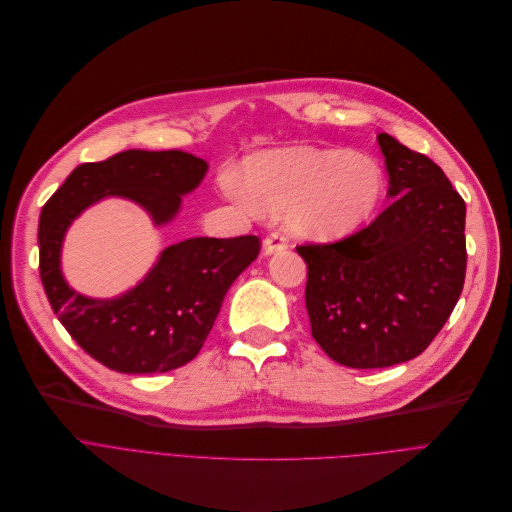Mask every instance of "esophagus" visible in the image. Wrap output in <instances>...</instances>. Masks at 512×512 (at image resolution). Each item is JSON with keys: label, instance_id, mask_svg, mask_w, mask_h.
<instances>
[{"label": "esophagus", "instance_id": "esophagus-1", "mask_svg": "<svg viewBox=\"0 0 512 512\" xmlns=\"http://www.w3.org/2000/svg\"><path fill=\"white\" fill-rule=\"evenodd\" d=\"M262 250H264V256H270V254H279L283 250H287V237L283 233H270L268 237H264L262 242Z\"/></svg>", "mask_w": 512, "mask_h": 512}]
</instances>
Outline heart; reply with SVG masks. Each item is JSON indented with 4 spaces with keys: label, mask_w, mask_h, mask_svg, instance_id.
Returning <instances> with one entry per match:
<instances>
[{
    "label": "heart",
    "mask_w": 512,
    "mask_h": 512,
    "mask_svg": "<svg viewBox=\"0 0 512 512\" xmlns=\"http://www.w3.org/2000/svg\"><path fill=\"white\" fill-rule=\"evenodd\" d=\"M386 190L382 167L347 148L291 146L264 150L244 163L242 182L229 179L231 200L262 215H283L308 239L333 242L366 225Z\"/></svg>",
    "instance_id": "b5f03b06"
}]
</instances>
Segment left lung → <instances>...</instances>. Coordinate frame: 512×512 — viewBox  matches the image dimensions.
<instances>
[{
  "label": "left lung",
  "mask_w": 512,
  "mask_h": 512,
  "mask_svg": "<svg viewBox=\"0 0 512 512\" xmlns=\"http://www.w3.org/2000/svg\"><path fill=\"white\" fill-rule=\"evenodd\" d=\"M378 144L390 206L328 246L295 248L308 264L312 337L337 364L388 368L422 353L465 281V202L444 171L386 132Z\"/></svg>",
  "instance_id": "obj_1"
}]
</instances>
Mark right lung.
Returning a JSON list of instances; mask_svg holds the SVG:
<instances>
[{
    "instance_id": "right-lung-1",
    "label": "right lung",
    "mask_w": 512,
    "mask_h": 512,
    "mask_svg": "<svg viewBox=\"0 0 512 512\" xmlns=\"http://www.w3.org/2000/svg\"><path fill=\"white\" fill-rule=\"evenodd\" d=\"M208 165L182 150H124L76 167L41 210L39 270L49 304L72 339L122 374L186 366L202 349L233 281L256 260L260 239L190 237L165 248L142 281L115 297L72 289L62 270L70 225L105 198L138 204L155 227L169 225Z\"/></svg>"
}]
</instances>
